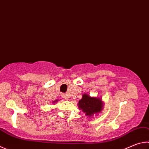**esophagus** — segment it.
<instances>
[{"instance_id":"34e87169","label":"esophagus","mask_w":149,"mask_h":149,"mask_svg":"<svg viewBox=\"0 0 149 149\" xmlns=\"http://www.w3.org/2000/svg\"><path fill=\"white\" fill-rule=\"evenodd\" d=\"M63 98H64V99H65V100H68V98H69V96H68V94H63Z\"/></svg>"}]
</instances>
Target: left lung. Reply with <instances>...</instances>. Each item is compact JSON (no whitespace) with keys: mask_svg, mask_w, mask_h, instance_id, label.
<instances>
[{"mask_svg":"<svg viewBox=\"0 0 149 149\" xmlns=\"http://www.w3.org/2000/svg\"><path fill=\"white\" fill-rule=\"evenodd\" d=\"M79 107L85 113L86 116H93L100 113L102 109L103 103L100 98L90 97L88 94H83L82 98L79 101Z\"/></svg>","mask_w":149,"mask_h":149,"instance_id":"obj_1","label":"left lung"}]
</instances>
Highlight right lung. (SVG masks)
Listing matches in <instances>:
<instances>
[{"label":"right lung","mask_w":149,"mask_h":149,"mask_svg":"<svg viewBox=\"0 0 149 149\" xmlns=\"http://www.w3.org/2000/svg\"><path fill=\"white\" fill-rule=\"evenodd\" d=\"M55 102V101H54V102Z\"/></svg>","instance_id":"1"}]
</instances>
